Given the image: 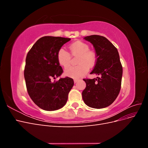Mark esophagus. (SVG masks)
Instances as JSON below:
<instances>
[{"label": "esophagus", "instance_id": "obj_1", "mask_svg": "<svg viewBox=\"0 0 148 148\" xmlns=\"http://www.w3.org/2000/svg\"><path fill=\"white\" fill-rule=\"evenodd\" d=\"M79 81V79H74V83H77V82H78Z\"/></svg>", "mask_w": 148, "mask_h": 148}]
</instances>
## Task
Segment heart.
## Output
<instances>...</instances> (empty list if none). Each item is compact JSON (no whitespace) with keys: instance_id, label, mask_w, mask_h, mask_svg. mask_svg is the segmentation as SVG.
Listing matches in <instances>:
<instances>
[{"instance_id":"obj_1","label":"heart","mask_w":148,"mask_h":148,"mask_svg":"<svg viewBox=\"0 0 148 148\" xmlns=\"http://www.w3.org/2000/svg\"><path fill=\"white\" fill-rule=\"evenodd\" d=\"M72 56H78L75 66L67 67L70 63L71 56L65 49H60L57 53V61L64 67L66 77L75 79L79 78L86 75L89 69L95 66L97 61V55L94 50L89 49V46L86 42L77 41L73 42L69 47Z\"/></svg>"}]
</instances>
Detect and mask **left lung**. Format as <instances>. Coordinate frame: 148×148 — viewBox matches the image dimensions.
I'll use <instances>...</instances> for the list:
<instances>
[{"instance_id": "1", "label": "left lung", "mask_w": 148, "mask_h": 148, "mask_svg": "<svg viewBox=\"0 0 148 148\" xmlns=\"http://www.w3.org/2000/svg\"><path fill=\"white\" fill-rule=\"evenodd\" d=\"M92 44L97 61L91 74L97 78L83 79L86 86L83 91V99L88 106L95 109L108 107L115 100L120 91L122 65L117 48L106 38L99 35L84 37Z\"/></svg>"}]
</instances>
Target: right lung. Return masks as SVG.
Here are the masks:
<instances>
[{"instance_id": "1", "label": "right lung", "mask_w": 148, "mask_h": 148, "mask_svg": "<svg viewBox=\"0 0 148 148\" xmlns=\"http://www.w3.org/2000/svg\"><path fill=\"white\" fill-rule=\"evenodd\" d=\"M70 38L44 36L35 42L27 53L24 77L31 99L40 108L48 111L63 107L72 88L73 79L59 77L63 69L57 61V53Z\"/></svg>"}]
</instances>
